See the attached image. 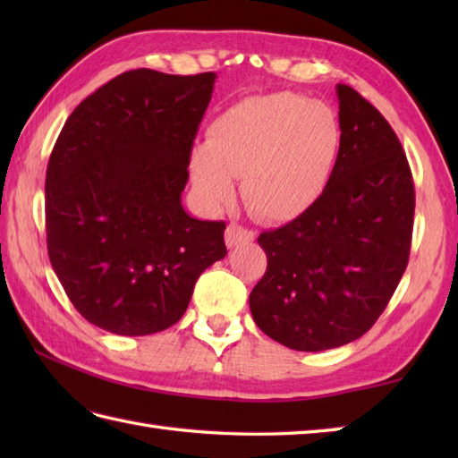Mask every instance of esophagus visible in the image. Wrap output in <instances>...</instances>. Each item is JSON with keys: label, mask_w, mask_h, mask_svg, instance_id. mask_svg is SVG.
I'll return each instance as SVG.
<instances>
[{"label": "esophagus", "mask_w": 458, "mask_h": 458, "mask_svg": "<svg viewBox=\"0 0 458 458\" xmlns=\"http://www.w3.org/2000/svg\"><path fill=\"white\" fill-rule=\"evenodd\" d=\"M224 238H226V246L228 248H238L242 244H250V242H254L256 234L251 230L240 226V224L232 222V224H228L226 234H224Z\"/></svg>", "instance_id": "1"}]
</instances>
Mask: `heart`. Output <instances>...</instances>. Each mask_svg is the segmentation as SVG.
<instances>
[{"mask_svg":"<svg viewBox=\"0 0 458 458\" xmlns=\"http://www.w3.org/2000/svg\"><path fill=\"white\" fill-rule=\"evenodd\" d=\"M343 149V128L323 102L279 92L250 96L224 110L208 141L191 155L200 199L220 207L240 194L246 208L266 222L303 216L323 197Z\"/></svg>","mask_w":458,"mask_h":458,"instance_id":"obj_1","label":"heart"}]
</instances>
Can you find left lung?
Segmentation results:
<instances>
[{"label": "left lung", "mask_w": 458, "mask_h": 458, "mask_svg": "<svg viewBox=\"0 0 458 458\" xmlns=\"http://www.w3.org/2000/svg\"><path fill=\"white\" fill-rule=\"evenodd\" d=\"M343 149L323 197L303 216L259 234L266 276L250 293L264 333L320 352L368 333L390 303L411 248L415 189L392 125L336 86Z\"/></svg>", "instance_id": "obj_1"}]
</instances>
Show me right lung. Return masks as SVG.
Wrapping results in <instances>:
<instances>
[{"label": "right lung", "instance_id": "1", "mask_svg": "<svg viewBox=\"0 0 458 458\" xmlns=\"http://www.w3.org/2000/svg\"><path fill=\"white\" fill-rule=\"evenodd\" d=\"M216 74L123 72L76 106L47 167V250L74 309L145 336L184 315L226 256L224 222L184 212L192 141Z\"/></svg>", "mask_w": 458, "mask_h": 458}]
</instances>
